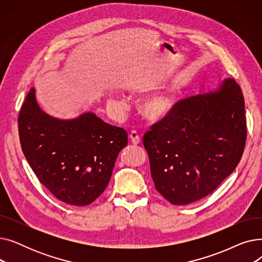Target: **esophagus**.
Returning <instances> with one entry per match:
<instances>
[{
  "label": "esophagus",
  "mask_w": 262,
  "mask_h": 262,
  "mask_svg": "<svg viewBox=\"0 0 262 262\" xmlns=\"http://www.w3.org/2000/svg\"><path fill=\"white\" fill-rule=\"evenodd\" d=\"M129 139H130V142H132L133 144H139V143L141 142L140 136H139V134L137 133L136 130H132V132L129 133Z\"/></svg>",
  "instance_id": "esophagus-1"
}]
</instances>
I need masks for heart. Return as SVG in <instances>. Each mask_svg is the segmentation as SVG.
<instances>
[{
	"label": "heart",
	"mask_w": 262,
	"mask_h": 262,
	"mask_svg": "<svg viewBox=\"0 0 262 262\" xmlns=\"http://www.w3.org/2000/svg\"><path fill=\"white\" fill-rule=\"evenodd\" d=\"M174 106V101L167 94H154L143 102L142 112L152 120H159L166 117Z\"/></svg>",
	"instance_id": "1"
}]
</instances>
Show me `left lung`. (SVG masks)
I'll list each match as a JSON object with an SVG mask.
<instances>
[{
  "label": "left lung",
  "mask_w": 262,
  "mask_h": 262,
  "mask_svg": "<svg viewBox=\"0 0 262 262\" xmlns=\"http://www.w3.org/2000/svg\"><path fill=\"white\" fill-rule=\"evenodd\" d=\"M245 141L244 98L233 78L177 102L143 136L155 188L173 205L213 192L238 166Z\"/></svg>",
  "instance_id": "1"
}]
</instances>
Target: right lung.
Here are the masks:
<instances>
[{"label": "right lung", "instance_id": "1", "mask_svg": "<svg viewBox=\"0 0 262 262\" xmlns=\"http://www.w3.org/2000/svg\"><path fill=\"white\" fill-rule=\"evenodd\" d=\"M18 127L23 154L39 182L59 201L87 206L106 189L127 133L92 113L73 120L46 114L35 89L20 109Z\"/></svg>", "mask_w": 262, "mask_h": 262}]
</instances>
